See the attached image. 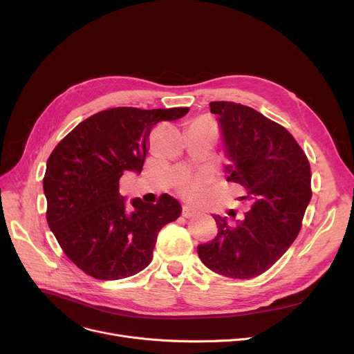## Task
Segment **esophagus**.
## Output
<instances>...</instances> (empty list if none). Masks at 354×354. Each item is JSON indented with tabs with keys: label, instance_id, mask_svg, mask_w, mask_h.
<instances>
[{
	"label": "esophagus",
	"instance_id": "esophagus-1",
	"mask_svg": "<svg viewBox=\"0 0 354 354\" xmlns=\"http://www.w3.org/2000/svg\"><path fill=\"white\" fill-rule=\"evenodd\" d=\"M182 216H183L185 218H190V217H194V216H196V212H194L193 209L185 206V207L182 209Z\"/></svg>",
	"mask_w": 354,
	"mask_h": 354
}]
</instances>
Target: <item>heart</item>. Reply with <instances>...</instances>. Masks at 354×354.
Here are the masks:
<instances>
[{
  "instance_id": "1",
  "label": "heart",
  "mask_w": 354,
  "mask_h": 354,
  "mask_svg": "<svg viewBox=\"0 0 354 354\" xmlns=\"http://www.w3.org/2000/svg\"><path fill=\"white\" fill-rule=\"evenodd\" d=\"M201 122H206V123H210L209 120L206 119H200ZM209 179V175L206 172L203 174H198L196 176H192V178H187L183 183V190L185 193L190 194V196H198L201 193V190H203V185L205 182Z\"/></svg>"
}]
</instances>
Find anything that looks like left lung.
I'll return each mask as SVG.
<instances>
[{"instance_id":"1","label":"left lung","mask_w":354,"mask_h":354,"mask_svg":"<svg viewBox=\"0 0 354 354\" xmlns=\"http://www.w3.org/2000/svg\"><path fill=\"white\" fill-rule=\"evenodd\" d=\"M225 154L227 182L246 190L250 210L243 218L213 216L218 234L197 254L210 270L252 279L272 268L297 238L311 200L310 162L294 137L249 106L212 102Z\"/></svg>"}]
</instances>
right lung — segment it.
<instances>
[{
  "label": "right lung",
  "instance_id": "1",
  "mask_svg": "<svg viewBox=\"0 0 354 354\" xmlns=\"http://www.w3.org/2000/svg\"><path fill=\"white\" fill-rule=\"evenodd\" d=\"M189 108H113L75 126L46 164L43 190L47 224L64 254L97 280H119L145 269L160 230L182 212L179 201L138 197L127 209L119 193L126 171L140 174L147 141L158 122L176 120Z\"/></svg>",
  "mask_w": 354,
  "mask_h": 354
}]
</instances>
